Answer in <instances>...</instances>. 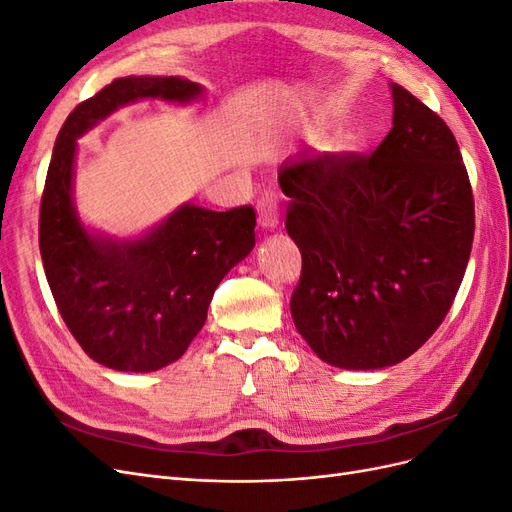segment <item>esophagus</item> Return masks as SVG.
<instances>
[{"label":"esophagus","mask_w":512,"mask_h":512,"mask_svg":"<svg viewBox=\"0 0 512 512\" xmlns=\"http://www.w3.org/2000/svg\"><path fill=\"white\" fill-rule=\"evenodd\" d=\"M258 222H260L262 228H275L277 226V207L271 205L269 200H265V203L258 207Z\"/></svg>","instance_id":"1"}]
</instances>
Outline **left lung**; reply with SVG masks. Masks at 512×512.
<instances>
[{
	"mask_svg": "<svg viewBox=\"0 0 512 512\" xmlns=\"http://www.w3.org/2000/svg\"><path fill=\"white\" fill-rule=\"evenodd\" d=\"M374 153L301 151L280 166L286 230L303 256L294 327L324 363L382 369L446 318L474 239V196L442 117L391 83Z\"/></svg>",
	"mask_w": 512,
	"mask_h": 512,
	"instance_id": "1",
	"label": "left lung"
}]
</instances>
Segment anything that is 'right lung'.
Here are the masks:
<instances>
[{"label":"right lung","mask_w":512,"mask_h":512,"mask_svg":"<svg viewBox=\"0 0 512 512\" xmlns=\"http://www.w3.org/2000/svg\"><path fill=\"white\" fill-rule=\"evenodd\" d=\"M200 96L203 87L179 76H126L76 106L57 134L40 203V256L66 327L104 367L156 371L188 350L215 288L252 252L256 213L185 203L145 237L91 232L72 198L76 138L130 102Z\"/></svg>","instance_id":"add662e5"}]
</instances>
